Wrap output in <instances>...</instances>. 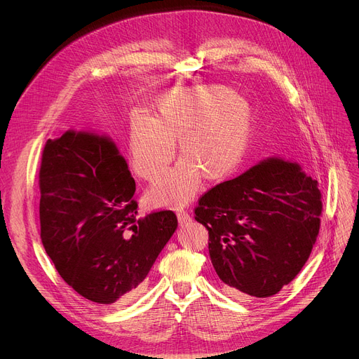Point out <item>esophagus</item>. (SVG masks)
<instances>
[{
  "label": "esophagus",
  "instance_id": "esophagus-1",
  "mask_svg": "<svg viewBox=\"0 0 359 359\" xmlns=\"http://www.w3.org/2000/svg\"><path fill=\"white\" fill-rule=\"evenodd\" d=\"M177 216H178V222H180L181 224H184V223L191 220V217H189V215H188L187 212H182V210H180V212L177 213Z\"/></svg>",
  "mask_w": 359,
  "mask_h": 359
}]
</instances>
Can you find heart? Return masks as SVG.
I'll return each mask as SVG.
<instances>
[{"label":"heart","mask_w":359,"mask_h":359,"mask_svg":"<svg viewBox=\"0 0 359 359\" xmlns=\"http://www.w3.org/2000/svg\"><path fill=\"white\" fill-rule=\"evenodd\" d=\"M249 104L223 87H197L165 93L154 104L152 118L130 117V152L139 177L155 181L173 158L179 140L183 161L156 181L147 200L177 205L191 198L203 181L217 184L236 171L250 137Z\"/></svg>","instance_id":"b5f03b06"}]
</instances>
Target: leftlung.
<instances>
[{
  "instance_id": "8db88e82",
  "label": "left lung",
  "mask_w": 359,
  "mask_h": 359,
  "mask_svg": "<svg viewBox=\"0 0 359 359\" xmlns=\"http://www.w3.org/2000/svg\"><path fill=\"white\" fill-rule=\"evenodd\" d=\"M318 181L283 159L265 161L204 193L194 219L227 294L265 299L307 262L320 229Z\"/></svg>"
}]
</instances>
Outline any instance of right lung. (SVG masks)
<instances>
[{
  "label": "right lung",
  "mask_w": 359,
  "mask_h": 359,
  "mask_svg": "<svg viewBox=\"0 0 359 359\" xmlns=\"http://www.w3.org/2000/svg\"><path fill=\"white\" fill-rule=\"evenodd\" d=\"M39 189L40 238L63 281L102 306L136 296L178 220L172 210L139 217L114 143L75 132L48 140Z\"/></svg>",
  "instance_id": "obj_1"
}]
</instances>
